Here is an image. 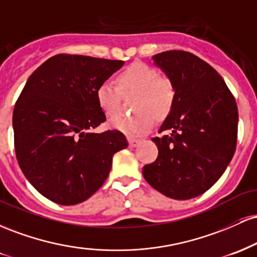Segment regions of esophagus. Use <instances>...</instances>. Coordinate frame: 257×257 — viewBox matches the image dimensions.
Here are the masks:
<instances>
[{
  "label": "esophagus",
  "mask_w": 257,
  "mask_h": 257,
  "mask_svg": "<svg viewBox=\"0 0 257 257\" xmlns=\"http://www.w3.org/2000/svg\"><path fill=\"white\" fill-rule=\"evenodd\" d=\"M128 143L131 147H135L139 143H140V140H139V139H134V138H128Z\"/></svg>",
  "instance_id": "obj_1"
}]
</instances>
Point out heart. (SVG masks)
<instances>
[{"label": "heart", "instance_id": "1", "mask_svg": "<svg viewBox=\"0 0 257 257\" xmlns=\"http://www.w3.org/2000/svg\"><path fill=\"white\" fill-rule=\"evenodd\" d=\"M117 83L123 91H137L134 100L135 113L117 117L111 122L113 129L129 137L149 132L155 124V116L164 118L172 111L176 99V87L172 79L158 76L149 65L133 63L117 76ZM96 101L107 117H114L119 111L120 94L112 81H104L95 91Z\"/></svg>", "mask_w": 257, "mask_h": 257}]
</instances>
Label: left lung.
<instances>
[{"label": "left lung", "mask_w": 257, "mask_h": 257, "mask_svg": "<svg viewBox=\"0 0 257 257\" xmlns=\"http://www.w3.org/2000/svg\"><path fill=\"white\" fill-rule=\"evenodd\" d=\"M176 87V99L153 138L158 157L144 167V178L173 199L198 197L225 173L234 155L238 108L217 71L192 53L169 51L152 57Z\"/></svg>", "instance_id": "left-lung-1"}]
</instances>
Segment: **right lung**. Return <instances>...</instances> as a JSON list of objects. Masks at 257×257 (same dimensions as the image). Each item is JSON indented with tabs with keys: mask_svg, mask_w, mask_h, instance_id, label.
<instances>
[{
	"mask_svg": "<svg viewBox=\"0 0 257 257\" xmlns=\"http://www.w3.org/2000/svg\"><path fill=\"white\" fill-rule=\"evenodd\" d=\"M123 65L58 54L26 81L13 111L16 155L28 181L52 202L73 205L93 196L114 153L128 146L118 131L91 132L106 120L96 88Z\"/></svg>",
	"mask_w": 257,
	"mask_h": 257,
	"instance_id": "1",
	"label": "right lung"
}]
</instances>
